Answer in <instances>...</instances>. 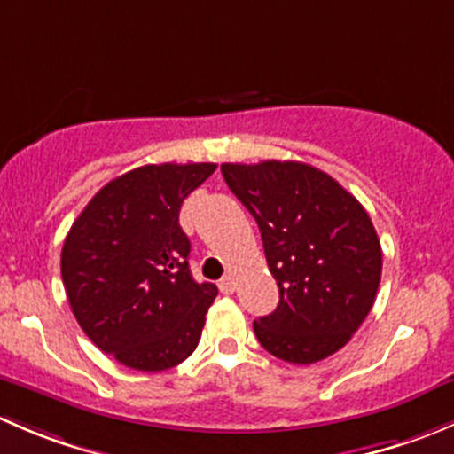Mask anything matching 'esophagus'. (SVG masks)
Wrapping results in <instances>:
<instances>
[{
	"mask_svg": "<svg viewBox=\"0 0 454 454\" xmlns=\"http://www.w3.org/2000/svg\"><path fill=\"white\" fill-rule=\"evenodd\" d=\"M235 287H237V283H235V277H232V274H226V277L219 281V290H222V294H232V292H235Z\"/></svg>",
	"mask_w": 454,
	"mask_h": 454,
	"instance_id": "34e87169",
	"label": "esophagus"
}]
</instances>
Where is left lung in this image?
Segmentation results:
<instances>
[{"label":"left lung","instance_id":"left-lung-1","mask_svg":"<svg viewBox=\"0 0 454 454\" xmlns=\"http://www.w3.org/2000/svg\"><path fill=\"white\" fill-rule=\"evenodd\" d=\"M222 176L254 217L278 286L277 309L254 320L261 347L292 364L336 354L367 318L382 277L367 210L303 162H228Z\"/></svg>","mask_w":454,"mask_h":454}]
</instances>
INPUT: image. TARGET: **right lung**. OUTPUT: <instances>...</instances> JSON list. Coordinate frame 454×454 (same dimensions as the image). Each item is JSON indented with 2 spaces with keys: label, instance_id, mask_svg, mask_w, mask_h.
<instances>
[{
  "label": "right lung",
  "instance_id": "1",
  "mask_svg": "<svg viewBox=\"0 0 454 454\" xmlns=\"http://www.w3.org/2000/svg\"><path fill=\"white\" fill-rule=\"evenodd\" d=\"M217 164H146L105 184L72 223L61 277L81 329L136 371H164L198 347L215 283L191 277L182 201Z\"/></svg>",
  "mask_w": 454,
  "mask_h": 454
}]
</instances>
